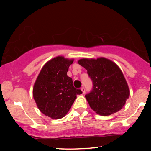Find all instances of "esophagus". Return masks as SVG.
Here are the masks:
<instances>
[{
	"mask_svg": "<svg viewBox=\"0 0 151 151\" xmlns=\"http://www.w3.org/2000/svg\"><path fill=\"white\" fill-rule=\"evenodd\" d=\"M81 91H82V94L85 93V88H84V87H82L81 88Z\"/></svg>",
	"mask_w": 151,
	"mask_h": 151,
	"instance_id": "1",
	"label": "esophagus"
}]
</instances>
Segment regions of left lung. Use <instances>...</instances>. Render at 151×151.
I'll return each instance as SVG.
<instances>
[{
    "label": "left lung",
    "mask_w": 151,
    "mask_h": 151,
    "mask_svg": "<svg viewBox=\"0 0 151 151\" xmlns=\"http://www.w3.org/2000/svg\"><path fill=\"white\" fill-rule=\"evenodd\" d=\"M78 63L86 69L93 81L92 91L85 96L91 109L102 116L121 110L129 98L130 90L118 66L103 57L82 58Z\"/></svg>",
    "instance_id": "8db88e82"
}]
</instances>
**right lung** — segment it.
<instances>
[{"mask_svg":"<svg viewBox=\"0 0 151 151\" xmlns=\"http://www.w3.org/2000/svg\"><path fill=\"white\" fill-rule=\"evenodd\" d=\"M73 59L57 56L43 66L33 87V96L41 113L58 119L67 115L72 104L82 94L76 89L73 80L67 76L69 66Z\"/></svg>","mask_w":151,"mask_h":151,"instance_id":"right-lung-1","label":"right lung"}]
</instances>
